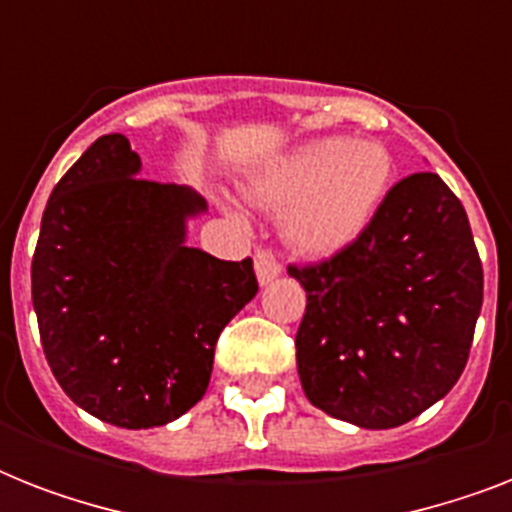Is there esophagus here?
<instances>
[{
	"mask_svg": "<svg viewBox=\"0 0 512 512\" xmlns=\"http://www.w3.org/2000/svg\"><path fill=\"white\" fill-rule=\"evenodd\" d=\"M255 273H257V281H260V287H265V284H271L273 279H279L281 263L271 255V252H265V249H257Z\"/></svg>",
	"mask_w": 512,
	"mask_h": 512,
	"instance_id": "esophagus-1",
	"label": "esophagus"
}]
</instances>
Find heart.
<instances>
[{
    "instance_id": "1",
    "label": "heart",
    "mask_w": 512,
    "mask_h": 512,
    "mask_svg": "<svg viewBox=\"0 0 512 512\" xmlns=\"http://www.w3.org/2000/svg\"><path fill=\"white\" fill-rule=\"evenodd\" d=\"M396 175L377 140L316 138L247 180V196L279 217L281 236L303 257H332L372 225ZM233 217L239 212L228 207Z\"/></svg>"
}]
</instances>
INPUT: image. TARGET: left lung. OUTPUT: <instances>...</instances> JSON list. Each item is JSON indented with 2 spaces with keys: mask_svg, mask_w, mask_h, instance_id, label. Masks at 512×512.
I'll return each mask as SVG.
<instances>
[{
  "mask_svg": "<svg viewBox=\"0 0 512 512\" xmlns=\"http://www.w3.org/2000/svg\"><path fill=\"white\" fill-rule=\"evenodd\" d=\"M289 276L308 295L297 374L329 417L398 428L460 380L484 271L465 207L438 175L404 177L361 239Z\"/></svg>",
  "mask_w": 512,
  "mask_h": 512,
  "instance_id": "left-lung-1",
  "label": "left lung"
}]
</instances>
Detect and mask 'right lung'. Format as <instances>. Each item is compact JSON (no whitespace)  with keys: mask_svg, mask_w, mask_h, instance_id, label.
I'll return each mask as SVG.
<instances>
[{"mask_svg":"<svg viewBox=\"0 0 512 512\" xmlns=\"http://www.w3.org/2000/svg\"><path fill=\"white\" fill-rule=\"evenodd\" d=\"M140 170L124 135L95 140L52 188L31 260L55 380L84 412L127 430L199 404L217 337L257 295L249 257L228 263L188 247L207 201Z\"/></svg>","mask_w":512,"mask_h":512,"instance_id":"obj_1","label":"right lung"}]
</instances>
